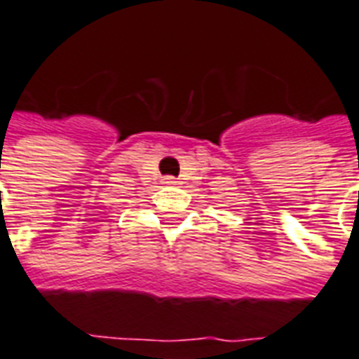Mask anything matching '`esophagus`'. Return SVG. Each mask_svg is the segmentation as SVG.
Instances as JSON below:
<instances>
[{"label": "esophagus", "mask_w": 359, "mask_h": 359, "mask_svg": "<svg viewBox=\"0 0 359 359\" xmlns=\"http://www.w3.org/2000/svg\"><path fill=\"white\" fill-rule=\"evenodd\" d=\"M163 183H164V185H168V187H174V185H177V183H180V182H177L176 177L166 176V177H164V180H163Z\"/></svg>", "instance_id": "1"}]
</instances>
